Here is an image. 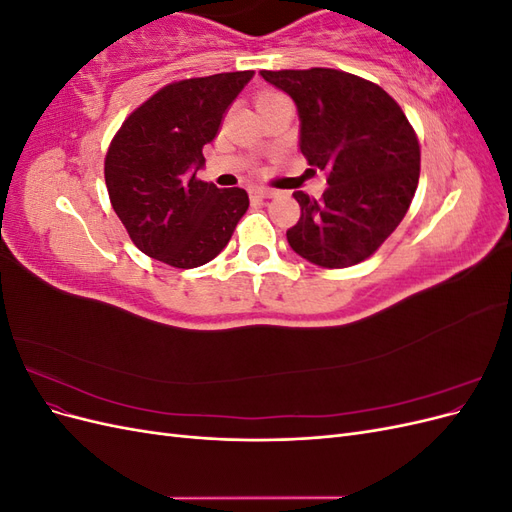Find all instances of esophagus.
I'll use <instances>...</instances> for the list:
<instances>
[{
    "instance_id": "1",
    "label": "esophagus",
    "mask_w": 512,
    "mask_h": 512,
    "mask_svg": "<svg viewBox=\"0 0 512 512\" xmlns=\"http://www.w3.org/2000/svg\"><path fill=\"white\" fill-rule=\"evenodd\" d=\"M271 190H267V188H256V190H252V200H265V198H271Z\"/></svg>"
}]
</instances>
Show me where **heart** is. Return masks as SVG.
Masks as SVG:
<instances>
[{
	"label": "heart",
	"instance_id": "heart-1",
	"mask_svg": "<svg viewBox=\"0 0 512 512\" xmlns=\"http://www.w3.org/2000/svg\"><path fill=\"white\" fill-rule=\"evenodd\" d=\"M275 98H282V96L275 94V91H262V94H258V98H256V104L269 102V100H275Z\"/></svg>",
	"mask_w": 512,
	"mask_h": 512
}]
</instances>
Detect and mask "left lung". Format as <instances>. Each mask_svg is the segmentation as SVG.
Segmentation results:
<instances>
[{
    "label": "left lung",
    "mask_w": 512,
    "mask_h": 512,
    "mask_svg": "<svg viewBox=\"0 0 512 512\" xmlns=\"http://www.w3.org/2000/svg\"><path fill=\"white\" fill-rule=\"evenodd\" d=\"M262 79L297 104L299 147L322 170L320 198L294 192L301 218L290 247L324 269H346L374 254L404 220L421 173L408 117L386 91L342 70H262Z\"/></svg>",
    "instance_id": "8db88e82"
}]
</instances>
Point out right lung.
Here are the masks:
<instances>
[{
  "mask_svg": "<svg viewBox=\"0 0 512 512\" xmlns=\"http://www.w3.org/2000/svg\"><path fill=\"white\" fill-rule=\"evenodd\" d=\"M254 70L224 72L162 87L123 121L104 160L106 190L143 254L177 269L218 256L250 207L241 188L196 177L203 147Z\"/></svg>",
  "mask_w": 512,
  "mask_h": 512,
  "instance_id": "obj_1",
  "label": "right lung"
}]
</instances>
